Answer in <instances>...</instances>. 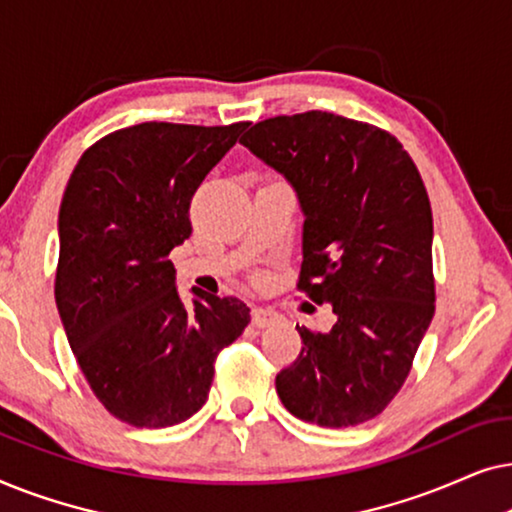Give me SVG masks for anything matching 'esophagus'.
Returning a JSON list of instances; mask_svg holds the SVG:
<instances>
[{
  "label": "esophagus",
  "instance_id": "obj_1",
  "mask_svg": "<svg viewBox=\"0 0 512 512\" xmlns=\"http://www.w3.org/2000/svg\"><path fill=\"white\" fill-rule=\"evenodd\" d=\"M277 319H279V314L275 310H268V307H254V310H251V321H254V326H258V328L275 324Z\"/></svg>",
  "mask_w": 512,
  "mask_h": 512
}]
</instances>
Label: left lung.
I'll return each instance as SVG.
<instances>
[{
	"instance_id": "1",
	"label": "left lung",
	"mask_w": 512,
	"mask_h": 512,
	"mask_svg": "<svg viewBox=\"0 0 512 512\" xmlns=\"http://www.w3.org/2000/svg\"><path fill=\"white\" fill-rule=\"evenodd\" d=\"M240 142L296 188L298 291L338 317L328 333L296 326L303 347L277 373V394L303 422H368L408 380L436 312L422 174L391 132L328 111L265 118Z\"/></svg>"
}]
</instances>
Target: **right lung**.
<instances>
[{
  "mask_svg": "<svg viewBox=\"0 0 512 512\" xmlns=\"http://www.w3.org/2000/svg\"><path fill=\"white\" fill-rule=\"evenodd\" d=\"M247 123H139L83 151L60 205L55 303L76 363L107 412L137 429L186 422L214 363L240 338V298L174 289L170 251L193 233L191 200Z\"/></svg>",
  "mask_w": 512,
  "mask_h": 512,
  "instance_id": "add662e5",
  "label": "right lung"
}]
</instances>
